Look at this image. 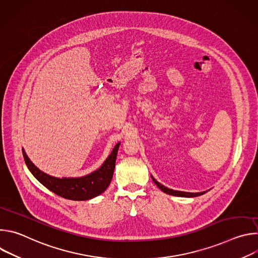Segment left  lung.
Segmentation results:
<instances>
[{
    "label": "left lung",
    "mask_w": 258,
    "mask_h": 258,
    "mask_svg": "<svg viewBox=\"0 0 258 258\" xmlns=\"http://www.w3.org/2000/svg\"><path fill=\"white\" fill-rule=\"evenodd\" d=\"M152 179L153 181L156 183V186L164 193L168 194V195H172V196H178V197H197V196H200V195H203L205 194L206 192H200V193H188V192H181V191H173L171 189H168L166 187H164L163 185H161L160 182H158L153 176H152Z\"/></svg>",
    "instance_id": "obj_1"
}]
</instances>
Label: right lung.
<instances>
[{
  "label": "right lung",
  "mask_w": 258,
  "mask_h": 258,
  "mask_svg": "<svg viewBox=\"0 0 258 258\" xmlns=\"http://www.w3.org/2000/svg\"><path fill=\"white\" fill-rule=\"evenodd\" d=\"M119 144L120 143L115 145L111 154L99 169L82 177L57 178L51 176L34 166L23 149L22 154L30 172L47 189L65 199L84 201L102 194L110 185L114 172Z\"/></svg>",
  "instance_id": "right-lung-1"
}]
</instances>
